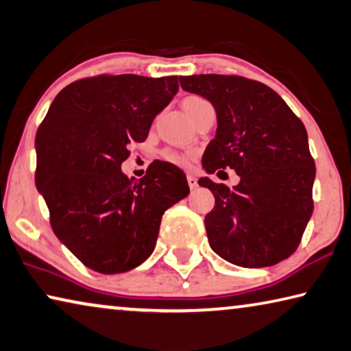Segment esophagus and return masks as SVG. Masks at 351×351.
Wrapping results in <instances>:
<instances>
[{"label": "esophagus", "instance_id": "1", "mask_svg": "<svg viewBox=\"0 0 351 351\" xmlns=\"http://www.w3.org/2000/svg\"><path fill=\"white\" fill-rule=\"evenodd\" d=\"M187 184H189V187L192 189H197L198 187V181H197V178L193 176V175H187Z\"/></svg>", "mask_w": 351, "mask_h": 351}]
</instances>
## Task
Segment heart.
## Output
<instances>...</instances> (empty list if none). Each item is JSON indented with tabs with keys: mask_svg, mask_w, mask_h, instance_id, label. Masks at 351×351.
Returning a JSON list of instances; mask_svg holds the SVG:
<instances>
[{
	"mask_svg": "<svg viewBox=\"0 0 351 351\" xmlns=\"http://www.w3.org/2000/svg\"><path fill=\"white\" fill-rule=\"evenodd\" d=\"M182 109H184V112L187 114L189 119L192 121L197 119V117L203 112V110L213 108L210 103L208 99L199 97V95H189L184 99H182ZM164 158L169 160L171 164H176V165H186L191 162V156L189 154H182V153H176V152H164Z\"/></svg>",
	"mask_w": 351,
	"mask_h": 351,
	"instance_id": "b5f03b06",
	"label": "heart"
}]
</instances>
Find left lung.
<instances>
[{
    "instance_id": "1",
    "label": "left lung",
    "mask_w": 351,
    "mask_h": 351,
    "mask_svg": "<svg viewBox=\"0 0 351 351\" xmlns=\"http://www.w3.org/2000/svg\"><path fill=\"white\" fill-rule=\"evenodd\" d=\"M181 87L213 103L217 134L206 148L208 173L236 170L232 189L199 178L215 206L206 215L209 245L228 263L258 269L287 259L313 215L315 164L308 132L275 90L237 75L181 76Z\"/></svg>"
}]
</instances>
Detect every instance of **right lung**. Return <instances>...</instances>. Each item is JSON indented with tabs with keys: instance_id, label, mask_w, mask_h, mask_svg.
I'll return each instance as SVG.
<instances>
[{
	"instance_id": "obj_1",
	"label": "right lung",
	"mask_w": 351,
	"mask_h": 351,
	"mask_svg": "<svg viewBox=\"0 0 351 351\" xmlns=\"http://www.w3.org/2000/svg\"><path fill=\"white\" fill-rule=\"evenodd\" d=\"M178 76L98 75L58 93L36 134V186L54 234L88 269L123 274L153 253L162 214L189 195L176 165L121 173L128 145L148 137L178 92Z\"/></svg>"
}]
</instances>
